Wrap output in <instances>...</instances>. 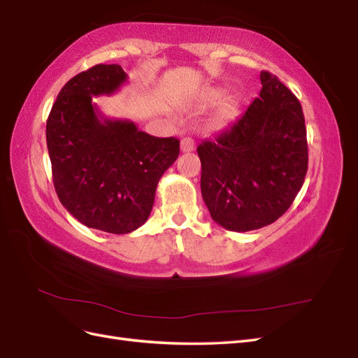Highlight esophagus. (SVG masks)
Here are the masks:
<instances>
[{"instance_id": "1", "label": "esophagus", "mask_w": 358, "mask_h": 358, "mask_svg": "<svg viewBox=\"0 0 358 358\" xmlns=\"http://www.w3.org/2000/svg\"><path fill=\"white\" fill-rule=\"evenodd\" d=\"M196 148V143H194V140L191 137H183L180 140V150L182 152H191Z\"/></svg>"}]
</instances>
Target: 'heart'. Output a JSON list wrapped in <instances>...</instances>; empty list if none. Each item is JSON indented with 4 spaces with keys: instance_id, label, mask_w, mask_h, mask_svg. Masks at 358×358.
<instances>
[{
    "instance_id": "heart-1",
    "label": "heart",
    "mask_w": 358,
    "mask_h": 358,
    "mask_svg": "<svg viewBox=\"0 0 358 358\" xmlns=\"http://www.w3.org/2000/svg\"><path fill=\"white\" fill-rule=\"evenodd\" d=\"M227 96V91L222 88H215V90H209L208 92L204 94L203 96V101L204 104L208 106H215V104H220L224 99ZM239 113V103H237L234 99L227 100L222 106L221 109L218 110V113L215 115V117L212 119V128H221L225 124H229L230 121L237 116Z\"/></svg>"
}]
</instances>
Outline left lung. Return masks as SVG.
I'll return each instance as SVG.
<instances>
[{
	"instance_id": "8db88e82",
	"label": "left lung",
	"mask_w": 358,
	"mask_h": 358,
	"mask_svg": "<svg viewBox=\"0 0 358 358\" xmlns=\"http://www.w3.org/2000/svg\"><path fill=\"white\" fill-rule=\"evenodd\" d=\"M259 80V96L239 121L197 148L203 200L212 220L230 231L258 230L280 218L308 171L300 101L276 76L262 71Z\"/></svg>"
}]
</instances>
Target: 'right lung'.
<instances>
[{
  "mask_svg": "<svg viewBox=\"0 0 358 358\" xmlns=\"http://www.w3.org/2000/svg\"><path fill=\"white\" fill-rule=\"evenodd\" d=\"M125 82L117 64L79 73L64 85L46 124L59 201L83 225L112 234L131 233L146 222L158 182L179 155L178 138L107 119L92 103Z\"/></svg>",
  "mask_w": 358,
  "mask_h": 358,
  "instance_id": "add662e5",
  "label": "right lung"
}]
</instances>
